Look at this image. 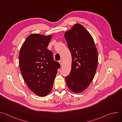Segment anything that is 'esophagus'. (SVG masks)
<instances>
[{
  "instance_id": "esophagus-1",
  "label": "esophagus",
  "mask_w": 122,
  "mask_h": 122,
  "mask_svg": "<svg viewBox=\"0 0 122 122\" xmlns=\"http://www.w3.org/2000/svg\"><path fill=\"white\" fill-rule=\"evenodd\" d=\"M59 63H60V66H63V61H62V60H60V61H59Z\"/></svg>"
}]
</instances>
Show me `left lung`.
Instances as JSON below:
<instances>
[{"instance_id":"left-lung-1","label":"left lung","mask_w":122,"mask_h":122,"mask_svg":"<svg viewBox=\"0 0 122 122\" xmlns=\"http://www.w3.org/2000/svg\"><path fill=\"white\" fill-rule=\"evenodd\" d=\"M65 38L72 56L71 69L66 77L69 89L81 93L93 81L98 65V53L90 33L80 24H76L65 33Z\"/></svg>"}]
</instances>
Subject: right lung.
Wrapping results in <instances>:
<instances>
[{
    "instance_id": "1",
    "label": "right lung",
    "mask_w": 122,
    "mask_h": 122,
    "mask_svg": "<svg viewBox=\"0 0 122 122\" xmlns=\"http://www.w3.org/2000/svg\"><path fill=\"white\" fill-rule=\"evenodd\" d=\"M52 35L31 34L23 43L19 63L22 77L30 90L44 97L53 88L60 64L54 61L52 52L47 49Z\"/></svg>"
}]
</instances>
